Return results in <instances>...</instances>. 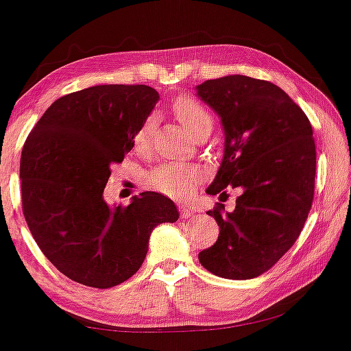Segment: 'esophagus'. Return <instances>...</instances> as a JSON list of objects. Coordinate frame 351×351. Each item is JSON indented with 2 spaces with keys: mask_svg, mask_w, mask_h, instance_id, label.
<instances>
[{
  "mask_svg": "<svg viewBox=\"0 0 351 351\" xmlns=\"http://www.w3.org/2000/svg\"><path fill=\"white\" fill-rule=\"evenodd\" d=\"M180 213H181V217L188 219L194 214V209L189 208V206H180Z\"/></svg>",
  "mask_w": 351,
  "mask_h": 351,
  "instance_id": "obj_1",
  "label": "esophagus"
}]
</instances>
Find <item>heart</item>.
Wrapping results in <instances>:
<instances>
[{"mask_svg":"<svg viewBox=\"0 0 351 351\" xmlns=\"http://www.w3.org/2000/svg\"><path fill=\"white\" fill-rule=\"evenodd\" d=\"M173 116L183 125V129L193 138L209 135L214 128V117L202 103L191 96H183L173 103ZM155 121L149 117L143 121L134 137V145L138 152L149 149L150 135L154 132ZM201 180V170L193 165H162L147 176V183L155 191L167 194L170 197H184L193 191Z\"/></svg>","mask_w":351,"mask_h":351,"instance_id":"b5f03b06","label":"heart"}]
</instances>
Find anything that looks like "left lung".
I'll return each mask as SVG.
<instances>
[{
    "label": "left lung",
    "mask_w": 351,
    "mask_h": 351,
    "mask_svg": "<svg viewBox=\"0 0 351 351\" xmlns=\"http://www.w3.org/2000/svg\"><path fill=\"white\" fill-rule=\"evenodd\" d=\"M196 96L221 117L223 157L206 193L240 188L235 208L208 210L221 227L199 253L208 271L252 280L293 247L314 199L315 143L307 116L276 84L229 75L197 84Z\"/></svg>",
    "instance_id": "8db88e82"
}]
</instances>
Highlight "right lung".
<instances>
[{
  "label": "right lung",
  "instance_id": "1",
  "mask_svg": "<svg viewBox=\"0 0 351 351\" xmlns=\"http://www.w3.org/2000/svg\"><path fill=\"white\" fill-rule=\"evenodd\" d=\"M160 99L145 84H98L53 101L21 155L23 213L34 240L70 280L108 289L142 267L150 234L176 222L170 197L145 191L130 204L104 201L111 167L134 147Z\"/></svg>",
  "mask_w": 351,
  "mask_h": 351
}]
</instances>
